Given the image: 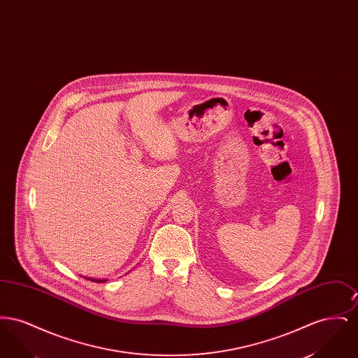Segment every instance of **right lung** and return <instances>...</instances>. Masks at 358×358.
I'll return each mask as SVG.
<instances>
[{
    "mask_svg": "<svg viewBox=\"0 0 358 358\" xmlns=\"http://www.w3.org/2000/svg\"><path fill=\"white\" fill-rule=\"evenodd\" d=\"M88 280H92V282H98V283H102V282H107V279H91V278H85Z\"/></svg>",
    "mask_w": 358,
    "mask_h": 358,
    "instance_id": "add662e5",
    "label": "right lung"
}]
</instances>
